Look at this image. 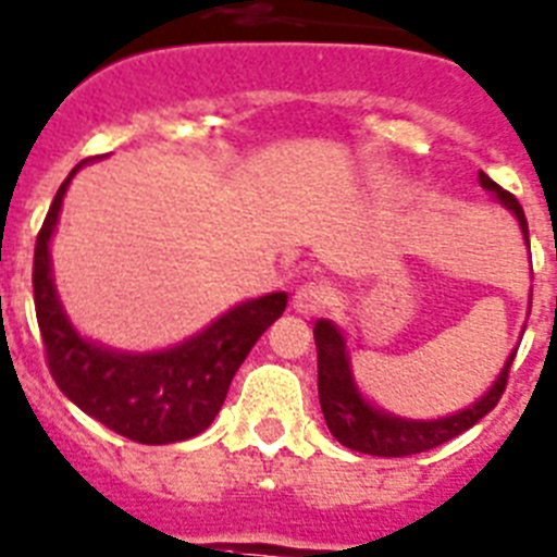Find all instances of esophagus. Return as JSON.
<instances>
[{"instance_id": "obj_1", "label": "esophagus", "mask_w": 557, "mask_h": 557, "mask_svg": "<svg viewBox=\"0 0 557 557\" xmlns=\"http://www.w3.org/2000/svg\"><path fill=\"white\" fill-rule=\"evenodd\" d=\"M329 287L320 282H306L300 284L298 289H295L293 295V309L298 314H304V318H314V314H320L325 309V304H329Z\"/></svg>"}]
</instances>
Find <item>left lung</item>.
<instances>
[{
    "instance_id": "8db88e82",
    "label": "left lung",
    "mask_w": 557,
    "mask_h": 557,
    "mask_svg": "<svg viewBox=\"0 0 557 557\" xmlns=\"http://www.w3.org/2000/svg\"><path fill=\"white\" fill-rule=\"evenodd\" d=\"M481 185L488 193H494L499 203L505 209H511V215L519 221V228L524 234V243L530 248L528 239V218H524V209L517 198L508 190L492 182L486 173H478ZM314 345H318V395H320V408H323L325 425H329L331 436L339 442V445L350 447L356 453H367V456H384V458H403L414 456V453L433 450V447L445 445L450 438H456L458 433L469 431L478 420L492 411L494 406L503 397L505 384H508V372L513 364V350L505 361L503 372L497 375V381L492 384V389L475 400L472 406L461 408L456 414L442 417V420H406V417H395L384 408L372 406L364 395L359 392L354 379V370H350V354L348 342L342 336V331L336 329L331 320H318L314 323Z\"/></svg>"
}]
</instances>
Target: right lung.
<instances>
[{
    "label": "right lung",
    "mask_w": 557,
    "mask_h": 557,
    "mask_svg": "<svg viewBox=\"0 0 557 557\" xmlns=\"http://www.w3.org/2000/svg\"><path fill=\"white\" fill-rule=\"evenodd\" d=\"M69 173L35 239L33 293L46 361L54 384L74 406L110 431L140 445H173L207 431L226 400L234 372L259 336L287 309V293L245 300L182 345L154 354H126L90 342L65 318L52 278V243Z\"/></svg>",
    "instance_id": "add662e5"
}]
</instances>
